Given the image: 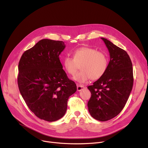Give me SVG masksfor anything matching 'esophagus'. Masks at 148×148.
Instances as JSON below:
<instances>
[{
  "instance_id": "34e87169",
  "label": "esophagus",
  "mask_w": 148,
  "mask_h": 148,
  "mask_svg": "<svg viewBox=\"0 0 148 148\" xmlns=\"http://www.w3.org/2000/svg\"><path fill=\"white\" fill-rule=\"evenodd\" d=\"M84 89H85V87L83 86V85H81V84H77V91H81V90H83Z\"/></svg>"
}]
</instances>
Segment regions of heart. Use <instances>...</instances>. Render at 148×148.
<instances>
[{
  "instance_id": "b5f03b06",
  "label": "heart",
  "mask_w": 148,
  "mask_h": 148,
  "mask_svg": "<svg viewBox=\"0 0 148 148\" xmlns=\"http://www.w3.org/2000/svg\"><path fill=\"white\" fill-rule=\"evenodd\" d=\"M73 54V58L65 57L62 64L65 71L71 75L75 74L80 65L81 71L73 78L76 82L83 83L90 79L97 80L106 74L109 63L106 53L94 48L82 47L75 49Z\"/></svg>"
}]
</instances>
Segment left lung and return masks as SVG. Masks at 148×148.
<instances>
[{
  "label": "left lung",
  "mask_w": 148,
  "mask_h": 148,
  "mask_svg": "<svg viewBox=\"0 0 148 148\" xmlns=\"http://www.w3.org/2000/svg\"><path fill=\"white\" fill-rule=\"evenodd\" d=\"M110 53L106 74L88 88L91 97L88 103L92 118L107 121L117 116L123 108L133 86V65L127 53L101 38Z\"/></svg>",
  "instance_id": "left-lung-1"
}]
</instances>
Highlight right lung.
<instances>
[{
	"label": "right lung",
	"mask_w": 148,
	"mask_h": 148,
	"mask_svg": "<svg viewBox=\"0 0 148 148\" xmlns=\"http://www.w3.org/2000/svg\"><path fill=\"white\" fill-rule=\"evenodd\" d=\"M65 48L63 41L43 39L25 51L19 61L20 94L29 109L46 121L63 117L69 97L77 90L59 58Z\"/></svg>",
	"instance_id": "1"
}]
</instances>
